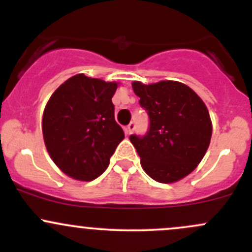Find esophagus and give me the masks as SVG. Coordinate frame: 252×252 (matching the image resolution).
<instances>
[{"instance_id":"esophagus-1","label":"esophagus","mask_w":252,"mask_h":252,"mask_svg":"<svg viewBox=\"0 0 252 252\" xmlns=\"http://www.w3.org/2000/svg\"><path fill=\"white\" fill-rule=\"evenodd\" d=\"M135 128H136V126H135V123L134 122H130V123L128 124V126H126V134H132V132H134V130H135Z\"/></svg>"}]
</instances>
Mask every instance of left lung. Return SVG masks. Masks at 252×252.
Returning a JSON list of instances; mask_svg holds the SVG:
<instances>
[{
    "label": "left lung",
    "instance_id": "1",
    "mask_svg": "<svg viewBox=\"0 0 252 252\" xmlns=\"http://www.w3.org/2000/svg\"><path fill=\"white\" fill-rule=\"evenodd\" d=\"M140 106L148 113L143 136L130 135L145 172L159 183H173L195 170L208 149L212 122L206 105L177 81L132 82Z\"/></svg>",
    "mask_w": 252,
    "mask_h": 252
}]
</instances>
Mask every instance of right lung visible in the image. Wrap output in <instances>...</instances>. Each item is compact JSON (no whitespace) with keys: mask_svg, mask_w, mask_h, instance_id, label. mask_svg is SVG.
I'll return each instance as SVG.
<instances>
[{"mask_svg":"<svg viewBox=\"0 0 252 252\" xmlns=\"http://www.w3.org/2000/svg\"><path fill=\"white\" fill-rule=\"evenodd\" d=\"M116 82L84 74L68 79L50 96L43 115V136L55 164L77 181H93L106 170L124 139L115 121Z\"/></svg>","mask_w":252,"mask_h":252,"instance_id":"right-lung-1","label":"right lung"}]
</instances>
